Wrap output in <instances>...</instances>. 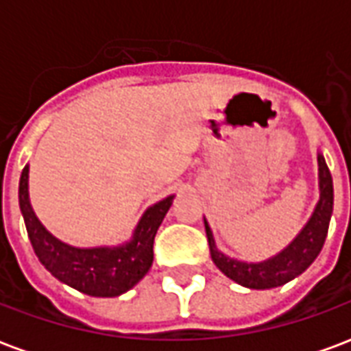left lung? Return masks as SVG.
Masks as SVG:
<instances>
[{"mask_svg":"<svg viewBox=\"0 0 351 351\" xmlns=\"http://www.w3.org/2000/svg\"><path fill=\"white\" fill-rule=\"evenodd\" d=\"M317 167H319V201L314 208V214L301 233L295 237L293 243L274 258L261 263H244L223 256L216 248L213 231L205 220L206 239H208L213 261L228 278L250 289H271V287L284 286L286 282L299 276L314 263V259L324 248L332 214V178L322 154H317Z\"/></svg>","mask_w":351,"mask_h":351,"instance_id":"obj_1","label":"left lung"}]
</instances>
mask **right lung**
Returning <instances> with one entry per match:
<instances>
[{"instance_id":"1","label":"right lung","mask_w":351,"mask_h":351,"mask_svg":"<svg viewBox=\"0 0 351 351\" xmlns=\"http://www.w3.org/2000/svg\"><path fill=\"white\" fill-rule=\"evenodd\" d=\"M27 173L29 167L26 165L20 175V210L35 256L52 276L92 297H118L145 276L154 261V237L171 208L173 195L143 214L130 243L112 248H75L50 235L37 220L27 195Z\"/></svg>"}]
</instances>
